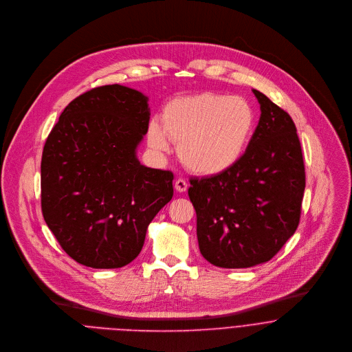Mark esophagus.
Wrapping results in <instances>:
<instances>
[{"mask_svg": "<svg viewBox=\"0 0 352 352\" xmlns=\"http://www.w3.org/2000/svg\"><path fill=\"white\" fill-rule=\"evenodd\" d=\"M187 187H188V184H187L183 179H177V180L175 182V190H176L177 192H186V191H187Z\"/></svg>", "mask_w": 352, "mask_h": 352, "instance_id": "obj_1", "label": "esophagus"}]
</instances>
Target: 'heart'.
<instances>
[{"label": "heart", "instance_id": "heart-1", "mask_svg": "<svg viewBox=\"0 0 352 352\" xmlns=\"http://www.w3.org/2000/svg\"><path fill=\"white\" fill-rule=\"evenodd\" d=\"M255 128V112L240 97L205 93L169 102L164 121L151 120L148 146L168 153L170 142L187 169L214 176L234 168L241 160Z\"/></svg>", "mask_w": 352, "mask_h": 352}]
</instances>
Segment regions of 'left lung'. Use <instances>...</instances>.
<instances>
[{"label": "left lung", "mask_w": 352, "mask_h": 352, "mask_svg": "<svg viewBox=\"0 0 352 352\" xmlns=\"http://www.w3.org/2000/svg\"><path fill=\"white\" fill-rule=\"evenodd\" d=\"M261 118L241 160L230 170L191 179L201 254L219 267L272 259L295 234L305 192L296 126L287 112L252 90Z\"/></svg>", "instance_id": "8db88e82"}]
</instances>
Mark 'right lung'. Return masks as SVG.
<instances>
[{
  "label": "right lung",
  "mask_w": 352,
  "mask_h": 352,
  "mask_svg": "<svg viewBox=\"0 0 352 352\" xmlns=\"http://www.w3.org/2000/svg\"><path fill=\"white\" fill-rule=\"evenodd\" d=\"M148 97L121 85L93 89L61 113L43 147L42 213L63 250L94 269L140 252L148 224L173 197V173L136 151L147 133Z\"/></svg>",
  "instance_id": "1"
}]
</instances>
